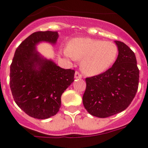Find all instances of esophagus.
<instances>
[{"mask_svg": "<svg viewBox=\"0 0 148 148\" xmlns=\"http://www.w3.org/2000/svg\"><path fill=\"white\" fill-rule=\"evenodd\" d=\"M81 78H82V75H81L79 73H78V72H75V79H81Z\"/></svg>", "mask_w": 148, "mask_h": 148, "instance_id": "1", "label": "esophagus"}]
</instances>
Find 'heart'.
Returning <instances> with one entry per match:
<instances>
[{"instance_id":"b5f03b06","label":"heart","mask_w":148,"mask_h":148,"mask_svg":"<svg viewBox=\"0 0 148 148\" xmlns=\"http://www.w3.org/2000/svg\"><path fill=\"white\" fill-rule=\"evenodd\" d=\"M66 58L81 60V71L89 76L102 74L116 61L118 49L114 43L88 37L75 38L63 51Z\"/></svg>"}]
</instances>
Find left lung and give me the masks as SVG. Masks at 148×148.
I'll return each instance as SVG.
<instances>
[{
  "instance_id": "left-lung-1",
  "label": "left lung",
  "mask_w": 148,
  "mask_h": 148,
  "mask_svg": "<svg viewBox=\"0 0 148 148\" xmlns=\"http://www.w3.org/2000/svg\"><path fill=\"white\" fill-rule=\"evenodd\" d=\"M118 56L105 73L86 78L83 96L86 110L92 116L105 118L126 109L138 89L139 71L135 54L128 46L114 41Z\"/></svg>"
}]
</instances>
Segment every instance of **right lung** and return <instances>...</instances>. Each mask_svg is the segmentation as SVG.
Masks as SVG:
<instances>
[{
	"mask_svg": "<svg viewBox=\"0 0 148 148\" xmlns=\"http://www.w3.org/2000/svg\"><path fill=\"white\" fill-rule=\"evenodd\" d=\"M57 32H37L27 37L14 53L10 66V88L17 105L34 118L57 114L62 93L74 81L75 71L63 69L36 49L41 42L56 44Z\"/></svg>",
	"mask_w": 148,
	"mask_h": 148,
	"instance_id": "1",
	"label": "right lung"
}]
</instances>
